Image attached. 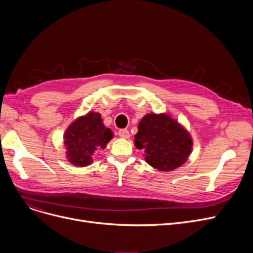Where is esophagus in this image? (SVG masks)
Returning a JSON list of instances; mask_svg holds the SVG:
<instances>
[{
    "instance_id": "obj_1",
    "label": "esophagus",
    "mask_w": 253,
    "mask_h": 253,
    "mask_svg": "<svg viewBox=\"0 0 253 253\" xmlns=\"http://www.w3.org/2000/svg\"><path fill=\"white\" fill-rule=\"evenodd\" d=\"M119 136L122 138H129L130 137V133L127 129H120L119 130Z\"/></svg>"
}]
</instances>
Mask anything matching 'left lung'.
<instances>
[{"label":"left lung","mask_w":253,"mask_h":253,"mask_svg":"<svg viewBox=\"0 0 253 253\" xmlns=\"http://www.w3.org/2000/svg\"><path fill=\"white\" fill-rule=\"evenodd\" d=\"M134 144L145 161L160 171H170L187 162L193 139L183 126L167 114H148L138 124Z\"/></svg>","instance_id":"8db88e82"}]
</instances>
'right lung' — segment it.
Masks as SVG:
<instances>
[{"instance_id": "add662e5", "label": "right lung", "mask_w": 253, "mask_h": 253, "mask_svg": "<svg viewBox=\"0 0 253 253\" xmlns=\"http://www.w3.org/2000/svg\"><path fill=\"white\" fill-rule=\"evenodd\" d=\"M113 136V131L102 123L100 114L89 112L76 119L64 132L66 158L75 166L90 165L93 154L105 149Z\"/></svg>"}]
</instances>
